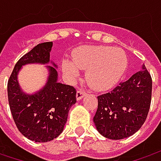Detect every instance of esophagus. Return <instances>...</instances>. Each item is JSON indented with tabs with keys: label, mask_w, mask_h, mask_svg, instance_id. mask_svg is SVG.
Wrapping results in <instances>:
<instances>
[{
	"label": "esophagus",
	"mask_w": 161,
	"mask_h": 161,
	"mask_svg": "<svg viewBox=\"0 0 161 161\" xmlns=\"http://www.w3.org/2000/svg\"><path fill=\"white\" fill-rule=\"evenodd\" d=\"M84 96H85V92H84L83 90H77V93H76V98H77L78 101H80V99H82Z\"/></svg>",
	"instance_id": "34e87169"
}]
</instances>
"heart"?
Returning <instances> with one entry per match:
<instances>
[{"label": "heart", "mask_w": 161, "mask_h": 161, "mask_svg": "<svg viewBox=\"0 0 161 161\" xmlns=\"http://www.w3.org/2000/svg\"><path fill=\"white\" fill-rule=\"evenodd\" d=\"M72 62L64 59L62 69L71 81L80 78V70L87 72V80L94 90L104 91L119 82L126 70L125 52L118 47H86L74 51Z\"/></svg>", "instance_id": "heart-1"}]
</instances>
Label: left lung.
I'll return each mask as SVG.
<instances>
[{"instance_id": "1", "label": "left lung", "mask_w": 161, "mask_h": 161, "mask_svg": "<svg viewBox=\"0 0 161 161\" xmlns=\"http://www.w3.org/2000/svg\"><path fill=\"white\" fill-rule=\"evenodd\" d=\"M152 80L145 65L109 93L97 97L93 118L97 132L111 140L128 138L144 124L152 101Z\"/></svg>"}]
</instances>
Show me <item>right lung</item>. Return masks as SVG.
I'll list each match as a JSON object with an SVG mask.
<instances>
[{
	"label": "right lung",
	"mask_w": 161,
	"mask_h": 161,
	"mask_svg": "<svg viewBox=\"0 0 161 161\" xmlns=\"http://www.w3.org/2000/svg\"><path fill=\"white\" fill-rule=\"evenodd\" d=\"M53 42L38 44L18 61L8 81V99L19 131L28 140L47 142L63 133L71 106L76 103L73 87L58 81L57 64L50 60ZM46 65L47 81L40 90L26 92L19 85L17 75L23 66ZM47 64H51L47 65Z\"/></svg>",
	"instance_id": "right-lung-1"
}]
</instances>
